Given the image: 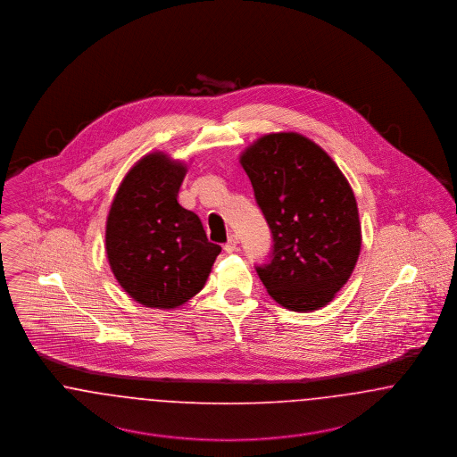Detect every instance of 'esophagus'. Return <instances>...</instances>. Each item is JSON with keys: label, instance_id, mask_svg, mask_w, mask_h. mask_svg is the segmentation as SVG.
I'll return each mask as SVG.
<instances>
[{"label": "esophagus", "instance_id": "obj_1", "mask_svg": "<svg viewBox=\"0 0 457 457\" xmlns=\"http://www.w3.org/2000/svg\"><path fill=\"white\" fill-rule=\"evenodd\" d=\"M237 246H238V237L237 235H229V238L224 243V252L233 253V252H237Z\"/></svg>", "mask_w": 457, "mask_h": 457}]
</instances>
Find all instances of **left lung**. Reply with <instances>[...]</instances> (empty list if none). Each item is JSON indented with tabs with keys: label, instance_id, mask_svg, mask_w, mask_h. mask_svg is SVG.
<instances>
[{
	"label": "left lung",
	"instance_id": "obj_1",
	"mask_svg": "<svg viewBox=\"0 0 457 457\" xmlns=\"http://www.w3.org/2000/svg\"><path fill=\"white\" fill-rule=\"evenodd\" d=\"M239 161L272 235L269 261L255 265L262 283L293 312L326 306L348 281L361 248L348 179L298 133L265 135Z\"/></svg>",
	"mask_w": 457,
	"mask_h": 457
}]
</instances>
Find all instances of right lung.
Segmentation results:
<instances>
[{
    "label": "right lung",
    "mask_w": 457,
    "mask_h": 457,
    "mask_svg": "<svg viewBox=\"0 0 457 457\" xmlns=\"http://www.w3.org/2000/svg\"><path fill=\"white\" fill-rule=\"evenodd\" d=\"M187 166L164 154L140 159L125 176L106 224L109 265L138 303L176 308L204 287L220 253L195 212L176 196Z\"/></svg>",
    "instance_id": "right-lung-1"
}]
</instances>
